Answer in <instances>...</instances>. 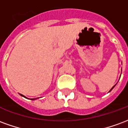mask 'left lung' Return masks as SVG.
Listing matches in <instances>:
<instances>
[{"mask_svg": "<svg viewBox=\"0 0 128 128\" xmlns=\"http://www.w3.org/2000/svg\"><path fill=\"white\" fill-rule=\"evenodd\" d=\"M116 86V84H115V85H114V86H113V87H112V88L110 89V91H109V92H110V91H111V90H112V89L114 88V86Z\"/></svg>", "mask_w": 128, "mask_h": 128, "instance_id": "1", "label": "left lung"}]
</instances>
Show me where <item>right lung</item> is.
I'll return each instance as SVG.
<instances>
[{
	"label": "right lung",
	"instance_id": "right-lung-1",
	"mask_svg": "<svg viewBox=\"0 0 128 128\" xmlns=\"http://www.w3.org/2000/svg\"><path fill=\"white\" fill-rule=\"evenodd\" d=\"M20 94V95H21V96H24V97H25V98H26V96H24L23 94ZM26 99H27V98H26ZM38 99V98H35V99H32V100H35V99Z\"/></svg>",
	"mask_w": 128,
	"mask_h": 128
}]
</instances>
